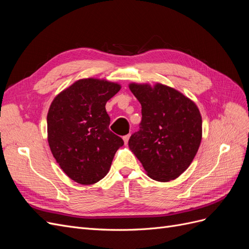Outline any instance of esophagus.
<instances>
[{
    "label": "esophagus",
    "mask_w": 249,
    "mask_h": 249,
    "mask_svg": "<svg viewBox=\"0 0 249 249\" xmlns=\"http://www.w3.org/2000/svg\"><path fill=\"white\" fill-rule=\"evenodd\" d=\"M123 139H124V143L126 144V143L129 142V139H130V134H129V135H125V136H124V137H123Z\"/></svg>",
    "instance_id": "34e87169"
}]
</instances>
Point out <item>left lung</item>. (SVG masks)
Returning a JSON list of instances; mask_svg holds the SVG:
<instances>
[{"mask_svg":"<svg viewBox=\"0 0 249 249\" xmlns=\"http://www.w3.org/2000/svg\"><path fill=\"white\" fill-rule=\"evenodd\" d=\"M129 87L142 108L140 130L131 136L130 149L150 178L168 182L178 178L200 145L202 120L197 106L160 83H131Z\"/></svg>","mask_w":249,"mask_h":249,"instance_id":"1","label":"left lung"}]
</instances>
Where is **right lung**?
Segmentation results:
<instances>
[{
	"mask_svg": "<svg viewBox=\"0 0 249 249\" xmlns=\"http://www.w3.org/2000/svg\"><path fill=\"white\" fill-rule=\"evenodd\" d=\"M122 88L118 83L81 79L53 100L48 112L51 152L66 176L92 185L108 173L124 140L109 130L106 103Z\"/></svg>",
	"mask_w": 249,
	"mask_h": 249,
	"instance_id": "add662e5",
	"label": "right lung"
}]
</instances>
